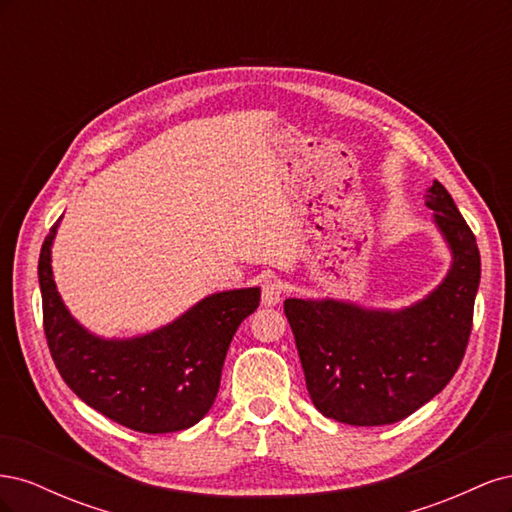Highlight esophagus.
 <instances>
[{
    "instance_id": "esophagus-1",
    "label": "esophagus",
    "mask_w": 512,
    "mask_h": 512,
    "mask_svg": "<svg viewBox=\"0 0 512 512\" xmlns=\"http://www.w3.org/2000/svg\"><path fill=\"white\" fill-rule=\"evenodd\" d=\"M284 297V284L275 277H269V280L262 282V303L265 305H277Z\"/></svg>"
}]
</instances>
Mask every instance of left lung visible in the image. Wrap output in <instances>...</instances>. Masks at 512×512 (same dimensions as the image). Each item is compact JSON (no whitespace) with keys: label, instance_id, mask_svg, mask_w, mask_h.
<instances>
[{"label":"left lung","instance_id":"left-lung-1","mask_svg":"<svg viewBox=\"0 0 512 512\" xmlns=\"http://www.w3.org/2000/svg\"><path fill=\"white\" fill-rule=\"evenodd\" d=\"M425 203L451 247L453 265L423 301L399 312L335 299L284 301L309 397L327 418L356 427L397 423L436 397L461 365L480 254L440 181H433Z\"/></svg>","mask_w":512,"mask_h":512}]
</instances>
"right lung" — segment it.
<instances>
[{"mask_svg":"<svg viewBox=\"0 0 512 512\" xmlns=\"http://www.w3.org/2000/svg\"><path fill=\"white\" fill-rule=\"evenodd\" d=\"M57 224L42 243L38 280L46 344L61 378L87 406L128 429L170 433L196 425L213 406L232 335L256 312L260 288L211 294L141 337L102 339L70 316L57 292Z\"/></svg>","mask_w":512,"mask_h":512,"instance_id":"add662e5","label":"right lung"}]
</instances>
